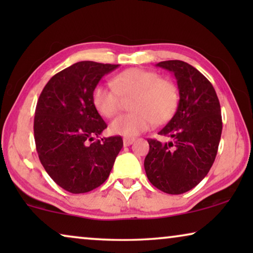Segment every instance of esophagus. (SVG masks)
<instances>
[{
    "label": "esophagus",
    "mask_w": 253,
    "mask_h": 253,
    "mask_svg": "<svg viewBox=\"0 0 253 253\" xmlns=\"http://www.w3.org/2000/svg\"><path fill=\"white\" fill-rule=\"evenodd\" d=\"M134 141V138H123V145L124 146H130Z\"/></svg>",
    "instance_id": "esophagus-1"
}]
</instances>
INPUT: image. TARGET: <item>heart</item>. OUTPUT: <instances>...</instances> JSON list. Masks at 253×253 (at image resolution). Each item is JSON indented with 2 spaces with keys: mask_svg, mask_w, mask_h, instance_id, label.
<instances>
[{
  "mask_svg": "<svg viewBox=\"0 0 253 253\" xmlns=\"http://www.w3.org/2000/svg\"><path fill=\"white\" fill-rule=\"evenodd\" d=\"M113 83H100L92 92L93 106L102 116L113 117L119 113L122 95H134L131 103L134 113L112 121L109 131L113 134L136 137L153 127L157 121L166 122L170 119L177 106V89L153 71L127 69L115 76Z\"/></svg>",
  "mask_w": 253,
  "mask_h": 253,
  "instance_id": "heart-1",
  "label": "heart"
}]
</instances>
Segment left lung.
I'll return each mask as SVG.
<instances>
[{
  "label": "left lung",
  "instance_id": "left-lung-1",
  "mask_svg": "<svg viewBox=\"0 0 253 253\" xmlns=\"http://www.w3.org/2000/svg\"><path fill=\"white\" fill-rule=\"evenodd\" d=\"M157 67L174 74L179 101L175 115L159 131L171 140L148 139L144 167L155 188L181 195L199 184L215 160L222 132L220 102L209 79L186 62L164 61Z\"/></svg>",
  "mask_w": 253,
  "mask_h": 253
}]
</instances>
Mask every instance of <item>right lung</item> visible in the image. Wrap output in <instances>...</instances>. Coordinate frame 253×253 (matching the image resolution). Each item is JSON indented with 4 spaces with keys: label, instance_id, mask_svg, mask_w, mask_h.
Listing matches in <instances>:
<instances>
[{
    "label": "right lung",
    "instance_id": "obj_1",
    "mask_svg": "<svg viewBox=\"0 0 253 253\" xmlns=\"http://www.w3.org/2000/svg\"><path fill=\"white\" fill-rule=\"evenodd\" d=\"M119 67L77 62L53 76L38 100L34 116L38 155L51 179L71 193L88 192L101 185L123 147L121 136L93 141L107 124L93 106L92 92L103 76Z\"/></svg>",
    "mask_w": 253,
    "mask_h": 253
}]
</instances>
